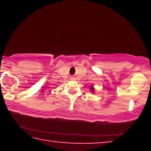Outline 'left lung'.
<instances>
[{
    "label": "left lung",
    "instance_id": "left-lung-1",
    "mask_svg": "<svg viewBox=\"0 0 151 151\" xmlns=\"http://www.w3.org/2000/svg\"><path fill=\"white\" fill-rule=\"evenodd\" d=\"M91 91H93V88H91Z\"/></svg>",
    "mask_w": 151,
    "mask_h": 151
}]
</instances>
